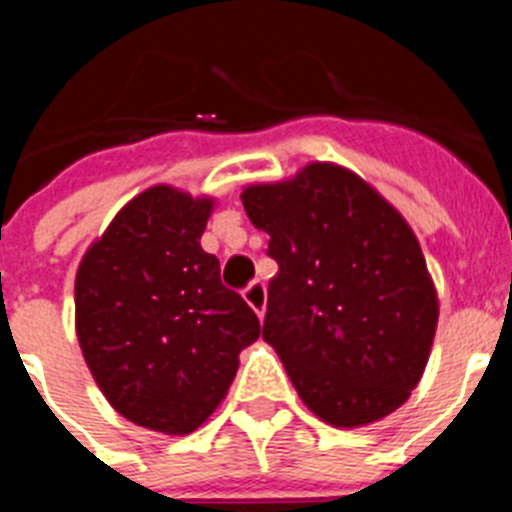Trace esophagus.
I'll use <instances>...</instances> for the list:
<instances>
[{"label": "esophagus", "mask_w": 512, "mask_h": 512, "mask_svg": "<svg viewBox=\"0 0 512 512\" xmlns=\"http://www.w3.org/2000/svg\"><path fill=\"white\" fill-rule=\"evenodd\" d=\"M243 300L251 305V310L256 312L259 318H264V310H266V287H264V282H259V279H256V282L248 284V287L243 289Z\"/></svg>", "instance_id": "obj_1"}]
</instances>
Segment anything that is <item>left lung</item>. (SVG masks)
I'll return each instance as SVG.
<instances>
[{
  "instance_id": "obj_1",
  "label": "left lung",
  "mask_w": 512,
  "mask_h": 512,
  "mask_svg": "<svg viewBox=\"0 0 512 512\" xmlns=\"http://www.w3.org/2000/svg\"><path fill=\"white\" fill-rule=\"evenodd\" d=\"M241 200L279 264L264 341L302 402L336 428L395 413L423 377L438 323L436 287L405 217L336 164L253 184Z\"/></svg>"
}]
</instances>
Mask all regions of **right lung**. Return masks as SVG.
<instances>
[{
    "instance_id": "add662e5",
    "label": "right lung",
    "mask_w": 512,
    "mask_h": 512,
    "mask_svg": "<svg viewBox=\"0 0 512 512\" xmlns=\"http://www.w3.org/2000/svg\"><path fill=\"white\" fill-rule=\"evenodd\" d=\"M212 205L166 184L146 189L76 271V336L94 382L122 418L166 436L215 413L261 333L200 246Z\"/></svg>"
}]
</instances>
